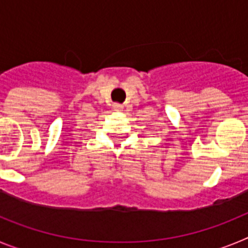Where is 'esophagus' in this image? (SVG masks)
<instances>
[{
	"mask_svg": "<svg viewBox=\"0 0 248 248\" xmlns=\"http://www.w3.org/2000/svg\"><path fill=\"white\" fill-rule=\"evenodd\" d=\"M113 109H114V110L120 111V110H123V105L119 104V103H114V104H113Z\"/></svg>",
	"mask_w": 248,
	"mask_h": 248,
	"instance_id": "1",
	"label": "esophagus"
}]
</instances>
